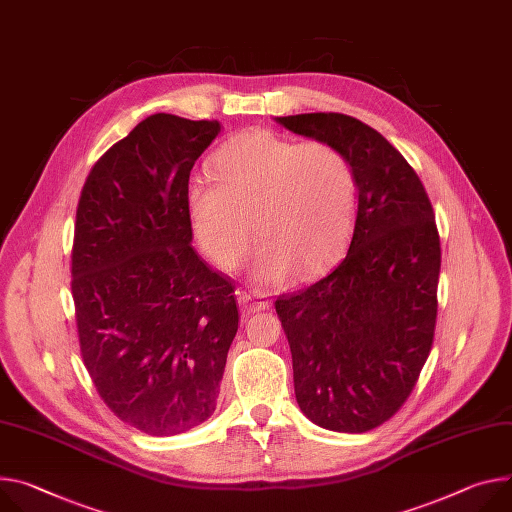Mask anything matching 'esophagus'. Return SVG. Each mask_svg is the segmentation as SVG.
Instances as JSON below:
<instances>
[{
    "instance_id": "esophagus-1",
    "label": "esophagus",
    "mask_w": 512,
    "mask_h": 512,
    "mask_svg": "<svg viewBox=\"0 0 512 512\" xmlns=\"http://www.w3.org/2000/svg\"><path fill=\"white\" fill-rule=\"evenodd\" d=\"M239 306L243 312H261V310H269L271 300L259 292H249V290H241L239 292Z\"/></svg>"
}]
</instances>
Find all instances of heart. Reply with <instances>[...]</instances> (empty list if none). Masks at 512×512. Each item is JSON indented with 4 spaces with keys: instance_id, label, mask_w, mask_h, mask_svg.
<instances>
[{
    "instance_id": "heart-1",
    "label": "heart",
    "mask_w": 512,
    "mask_h": 512,
    "mask_svg": "<svg viewBox=\"0 0 512 512\" xmlns=\"http://www.w3.org/2000/svg\"><path fill=\"white\" fill-rule=\"evenodd\" d=\"M210 179L188 188V216L204 255L235 269L253 241L255 277L275 286L327 269L347 247L359 210L349 157L327 141L298 143L271 130H247L210 159Z\"/></svg>"
}]
</instances>
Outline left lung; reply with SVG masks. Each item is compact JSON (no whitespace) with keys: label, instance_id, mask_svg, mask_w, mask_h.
<instances>
[{"label":"left lung","instance_id":"obj_1","mask_svg":"<svg viewBox=\"0 0 512 512\" xmlns=\"http://www.w3.org/2000/svg\"><path fill=\"white\" fill-rule=\"evenodd\" d=\"M341 149L359 181L345 259L294 296L275 300L292 351L300 410L322 429L365 433L392 418L431 353L441 241L421 177L361 120L314 112L277 118Z\"/></svg>","mask_w":512,"mask_h":512}]
</instances>
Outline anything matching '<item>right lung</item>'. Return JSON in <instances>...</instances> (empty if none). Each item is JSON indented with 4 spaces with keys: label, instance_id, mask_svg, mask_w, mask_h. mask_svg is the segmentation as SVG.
I'll list each match as a JSON object with an SVG mask.
<instances>
[{
    "label": "right lung",
    "instance_id": "1",
    "mask_svg": "<svg viewBox=\"0 0 512 512\" xmlns=\"http://www.w3.org/2000/svg\"><path fill=\"white\" fill-rule=\"evenodd\" d=\"M218 130L216 120L145 118L91 167L77 204L83 365L120 421L155 437L210 418L239 329L235 286L190 245V173Z\"/></svg>",
    "mask_w": 512,
    "mask_h": 512
}]
</instances>
